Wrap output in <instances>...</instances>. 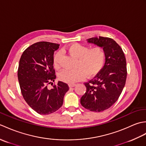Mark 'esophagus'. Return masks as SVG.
Returning <instances> with one entry per match:
<instances>
[{"instance_id": "esophagus-1", "label": "esophagus", "mask_w": 146, "mask_h": 146, "mask_svg": "<svg viewBox=\"0 0 146 146\" xmlns=\"http://www.w3.org/2000/svg\"><path fill=\"white\" fill-rule=\"evenodd\" d=\"M68 85H69V87L71 88V87H74V86L76 85V84H75V83H70V84Z\"/></svg>"}]
</instances>
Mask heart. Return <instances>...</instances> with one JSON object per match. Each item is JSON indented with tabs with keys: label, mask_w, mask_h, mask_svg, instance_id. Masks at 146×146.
<instances>
[{
	"label": "heart",
	"mask_w": 146,
	"mask_h": 146,
	"mask_svg": "<svg viewBox=\"0 0 146 146\" xmlns=\"http://www.w3.org/2000/svg\"><path fill=\"white\" fill-rule=\"evenodd\" d=\"M66 50L70 55L77 58L75 64L77 68L73 70L61 71L58 77L62 82L74 83L83 80L86 75L90 78L100 72L104 66L106 52L100 46L89 49L88 46L73 43L68 46ZM60 52H57L54 56L53 64L55 68L60 66Z\"/></svg>",
	"instance_id": "obj_1"
}]
</instances>
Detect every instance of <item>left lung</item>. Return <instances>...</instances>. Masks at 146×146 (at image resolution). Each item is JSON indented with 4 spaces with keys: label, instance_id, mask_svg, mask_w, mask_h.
<instances>
[{
    "label": "left lung",
    "instance_id": "8db88e82",
    "mask_svg": "<svg viewBox=\"0 0 146 146\" xmlns=\"http://www.w3.org/2000/svg\"><path fill=\"white\" fill-rule=\"evenodd\" d=\"M87 41L103 48L106 59L100 72L84 83L86 91L80 102L86 109L99 112L112 106L120 97L126 82V59L122 48L112 39L99 36Z\"/></svg>",
    "mask_w": 146,
    "mask_h": 146
}]
</instances>
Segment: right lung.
I'll return each instance as SVG.
<instances>
[{
  "label": "right lung",
  "mask_w": 146,
  "mask_h": 146,
  "mask_svg": "<svg viewBox=\"0 0 146 146\" xmlns=\"http://www.w3.org/2000/svg\"><path fill=\"white\" fill-rule=\"evenodd\" d=\"M59 46L46 41L35 43L23 52L19 64L17 76L22 95L29 106L41 115L58 110L69 90L66 83L60 81L51 89L48 88L56 79L53 55Z\"/></svg>",
  "instance_id": "obj_1"
}]
</instances>
